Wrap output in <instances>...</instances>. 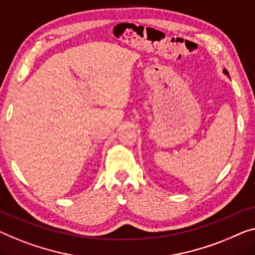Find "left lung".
Returning a JSON list of instances; mask_svg holds the SVG:
<instances>
[{
	"label": "left lung",
	"mask_w": 255,
	"mask_h": 255,
	"mask_svg": "<svg viewBox=\"0 0 255 255\" xmlns=\"http://www.w3.org/2000/svg\"><path fill=\"white\" fill-rule=\"evenodd\" d=\"M223 73L227 74V75H229V73H228V71H227V70H223Z\"/></svg>",
	"instance_id": "obj_1"
}]
</instances>
